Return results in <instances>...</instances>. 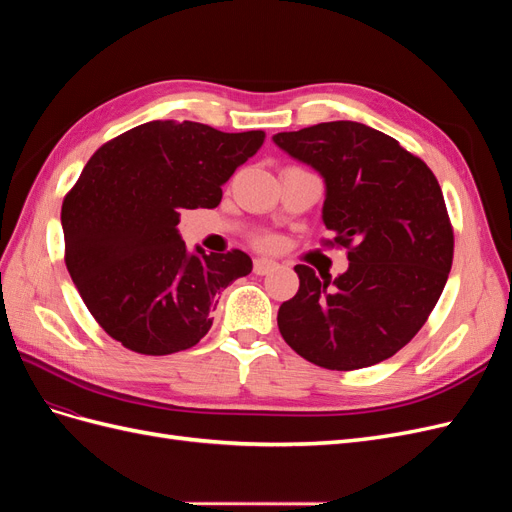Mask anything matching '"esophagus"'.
<instances>
[{"instance_id": "esophagus-1", "label": "esophagus", "mask_w": 512, "mask_h": 512, "mask_svg": "<svg viewBox=\"0 0 512 512\" xmlns=\"http://www.w3.org/2000/svg\"><path fill=\"white\" fill-rule=\"evenodd\" d=\"M277 265L273 260H269V258H256L254 260V273L256 275H267L269 271H273Z\"/></svg>"}]
</instances>
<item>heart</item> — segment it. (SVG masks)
Wrapping results in <instances>:
<instances>
[{
    "instance_id": "b5f03b06",
    "label": "heart",
    "mask_w": 512,
    "mask_h": 512,
    "mask_svg": "<svg viewBox=\"0 0 512 512\" xmlns=\"http://www.w3.org/2000/svg\"><path fill=\"white\" fill-rule=\"evenodd\" d=\"M258 245H260V247H271V245H273V239L262 237V239H258Z\"/></svg>"
}]
</instances>
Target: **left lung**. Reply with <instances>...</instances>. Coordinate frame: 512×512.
Wrapping results in <instances>:
<instances>
[{
    "label": "left lung",
    "instance_id": "obj_1",
    "mask_svg": "<svg viewBox=\"0 0 512 512\" xmlns=\"http://www.w3.org/2000/svg\"><path fill=\"white\" fill-rule=\"evenodd\" d=\"M273 143L324 179L322 222L348 271L297 265L299 292L277 312L286 344L309 363L350 371L404 348L436 307L453 265V226L429 166L365 123L329 121Z\"/></svg>",
    "mask_w": 512,
    "mask_h": 512
}]
</instances>
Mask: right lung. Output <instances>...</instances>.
<instances>
[{"label": "right lung", "mask_w": 512, "mask_h": 512, "mask_svg": "<svg viewBox=\"0 0 512 512\" xmlns=\"http://www.w3.org/2000/svg\"><path fill=\"white\" fill-rule=\"evenodd\" d=\"M265 132L149 121L104 143L61 205L66 267L91 316L121 346L164 356L196 346L220 292L252 271L241 250L188 252L181 209H213Z\"/></svg>", "instance_id": "1"}]
</instances>
